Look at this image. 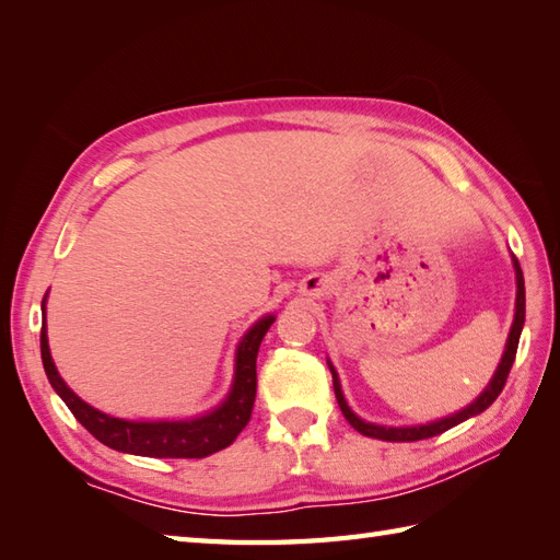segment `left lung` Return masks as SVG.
Here are the masks:
<instances>
[{
	"mask_svg": "<svg viewBox=\"0 0 560 560\" xmlns=\"http://www.w3.org/2000/svg\"><path fill=\"white\" fill-rule=\"evenodd\" d=\"M513 266H515V280H517V296H515V318H513V326H511V335H508V342H505V350L501 357V364L495 369V374L491 378V383L483 388V393L477 397L475 402L467 405L465 409H459V412L451 415V417H443L439 421H429V424H419V427H381V424H371V421L359 419L350 405H347L342 388H340V378H338V371L330 366V374H332V388H335V397H338V405L342 409L345 419L350 421V424L359 431L364 433L369 439H378V441H421V439H431V436H439V433L448 431L457 424H463L465 419L469 417H477L481 415L483 409L491 407L495 397L501 395L503 385L508 381V374H511L513 362H515V354H517V342H520V332H523L525 326V278H523V270H520L517 258L513 256Z\"/></svg>",
	"mask_w": 560,
	"mask_h": 560,
	"instance_id": "left-lung-1",
	"label": "left lung"
}]
</instances>
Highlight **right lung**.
<instances>
[{
	"mask_svg": "<svg viewBox=\"0 0 560 560\" xmlns=\"http://www.w3.org/2000/svg\"><path fill=\"white\" fill-rule=\"evenodd\" d=\"M45 312V300H43ZM276 316H264L246 330L242 342L237 345L234 357V381L225 400L208 415L182 421H127L109 417L101 409L83 402L69 385L61 381L59 371L52 362L47 345V328L43 323L40 330V354L45 374L52 383L55 393L67 402L71 415L89 429L93 436L105 443L107 448L143 457H208L240 436V431L252 419V409L256 400V357L258 347Z\"/></svg>",
	"mask_w": 560,
	"mask_h": 560,
	"instance_id": "obj_1",
	"label": "right lung"
}]
</instances>
